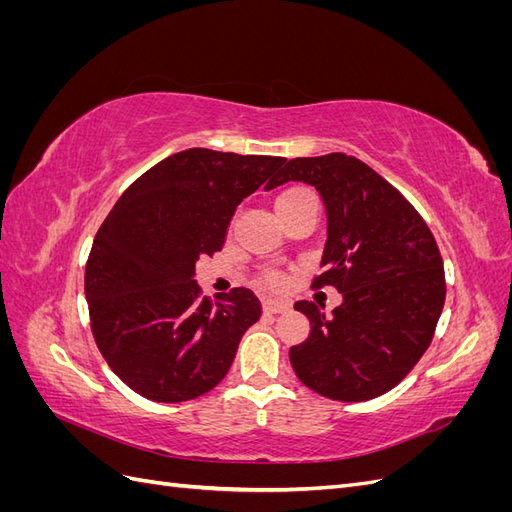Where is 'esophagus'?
Masks as SVG:
<instances>
[{"instance_id": "obj_1", "label": "esophagus", "mask_w": 512, "mask_h": 512, "mask_svg": "<svg viewBox=\"0 0 512 512\" xmlns=\"http://www.w3.org/2000/svg\"><path fill=\"white\" fill-rule=\"evenodd\" d=\"M288 309L290 305L286 301H273V299L262 301V312L265 314H286Z\"/></svg>"}]
</instances>
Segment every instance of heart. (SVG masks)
Returning a JSON list of instances; mask_svg holds the SVG:
<instances>
[{
    "label": "heart",
    "mask_w": 512,
    "mask_h": 512,
    "mask_svg": "<svg viewBox=\"0 0 512 512\" xmlns=\"http://www.w3.org/2000/svg\"><path fill=\"white\" fill-rule=\"evenodd\" d=\"M299 200H316V196L309 192L307 188H290L284 190L280 196L275 198V211H280L282 207H288L292 203H299ZM265 286L267 288H282V277L280 275H273L269 273L265 277Z\"/></svg>",
    "instance_id": "b5f03b06"
}]
</instances>
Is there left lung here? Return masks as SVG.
Masks as SVG:
<instances>
[{
  "instance_id": "left-lung-1",
  "label": "left lung",
  "mask_w": 512,
  "mask_h": 512,
  "mask_svg": "<svg viewBox=\"0 0 512 512\" xmlns=\"http://www.w3.org/2000/svg\"><path fill=\"white\" fill-rule=\"evenodd\" d=\"M312 185L327 211V243L314 286L342 294L331 314L297 301L309 337L288 356L297 378L335 401H367L404 380L431 344L444 307V267L421 215L346 153L294 158L265 190Z\"/></svg>"
}]
</instances>
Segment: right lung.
Returning <instances> with one entry per match:
<instances>
[{
  "mask_svg": "<svg viewBox=\"0 0 512 512\" xmlns=\"http://www.w3.org/2000/svg\"><path fill=\"white\" fill-rule=\"evenodd\" d=\"M286 160L185 149L138 177L106 215L85 269L96 344L121 382L179 404L228 374L260 318L252 290L200 297V256L220 252L241 200Z\"/></svg>",
  "mask_w": 512,
  "mask_h": 512,
  "instance_id": "add662e5",
  "label": "right lung"
}]
</instances>
